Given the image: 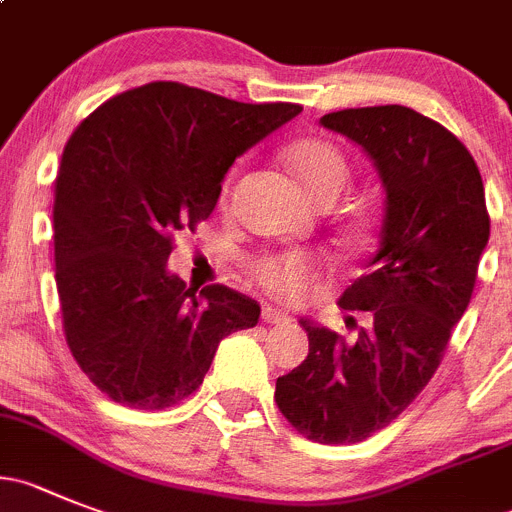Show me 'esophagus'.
<instances>
[{"mask_svg":"<svg viewBox=\"0 0 512 512\" xmlns=\"http://www.w3.org/2000/svg\"><path fill=\"white\" fill-rule=\"evenodd\" d=\"M262 321L270 323V326H285V323H290V315L285 313V310L265 305V308H262Z\"/></svg>","mask_w":512,"mask_h":512,"instance_id":"1","label":"esophagus"}]
</instances>
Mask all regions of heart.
I'll use <instances>...</instances> for the list:
<instances>
[{
    "label": "heart",
    "instance_id": "1",
    "mask_svg": "<svg viewBox=\"0 0 512 512\" xmlns=\"http://www.w3.org/2000/svg\"><path fill=\"white\" fill-rule=\"evenodd\" d=\"M288 164L313 202L328 197L338 199L351 176L346 156L328 141L298 143L288 151ZM318 270H321L318 260L305 252H265L250 262L252 280L272 298L288 303L308 295L310 285L318 278Z\"/></svg>",
    "mask_w": 512,
    "mask_h": 512
}]
</instances>
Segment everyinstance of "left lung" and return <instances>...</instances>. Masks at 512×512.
Returning <instances> with one entry per match:
<instances>
[{
    "label": "left lung",
    "mask_w": 512,
    "mask_h": 512,
    "mask_svg": "<svg viewBox=\"0 0 512 512\" xmlns=\"http://www.w3.org/2000/svg\"><path fill=\"white\" fill-rule=\"evenodd\" d=\"M384 186L379 250L338 305L366 310L356 343L303 318L308 356L275 401L303 437L356 444L389 427L429 384L475 288L490 237L475 159L444 126L404 105L328 113ZM353 321V318H351Z\"/></svg>",
    "instance_id": "left-lung-1"
}]
</instances>
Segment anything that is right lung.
I'll list each match as a JSON object with an SVG mask.
<instances>
[{"mask_svg":"<svg viewBox=\"0 0 512 512\" xmlns=\"http://www.w3.org/2000/svg\"><path fill=\"white\" fill-rule=\"evenodd\" d=\"M300 111L159 80L75 128L55 181V280L70 351L108 399L171 407L199 389L222 338L257 326L255 300L224 285L197 295L166 262L214 212L234 159Z\"/></svg>","mask_w":512,"mask_h":512,"instance_id":"right-lung-1","label":"right lung"}]
</instances>
